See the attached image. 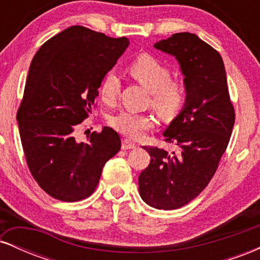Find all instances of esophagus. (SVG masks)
I'll use <instances>...</instances> for the list:
<instances>
[{"label":"esophagus","mask_w":260,"mask_h":260,"mask_svg":"<svg viewBox=\"0 0 260 260\" xmlns=\"http://www.w3.org/2000/svg\"><path fill=\"white\" fill-rule=\"evenodd\" d=\"M136 147L137 144L131 139H123V142H122V149L123 150H129V149H134Z\"/></svg>","instance_id":"esophagus-1"}]
</instances>
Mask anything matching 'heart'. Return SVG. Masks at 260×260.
<instances>
[{
	"label": "heart",
	"mask_w": 260,
	"mask_h": 260,
	"mask_svg": "<svg viewBox=\"0 0 260 260\" xmlns=\"http://www.w3.org/2000/svg\"><path fill=\"white\" fill-rule=\"evenodd\" d=\"M129 72L140 84L153 91V105L162 113H172L181 106L184 98L183 85L171 80L168 66L154 56L140 55L129 64ZM120 91V79L115 72H107L99 86L101 99L111 103ZM112 127L129 138L138 139L155 126V118L148 113L121 111L111 117Z\"/></svg>",
	"instance_id": "heart-1"
}]
</instances>
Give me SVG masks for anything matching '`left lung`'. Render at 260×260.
Instances as JSON below:
<instances>
[{"instance_id":"left-lung-1","label":"left lung","mask_w":260,"mask_h":260,"mask_svg":"<svg viewBox=\"0 0 260 260\" xmlns=\"http://www.w3.org/2000/svg\"><path fill=\"white\" fill-rule=\"evenodd\" d=\"M154 47L180 63L186 103L162 133L180 151L144 147L150 164L139 175V194L150 207L172 210L193 201L213 178L230 142L235 110L222 58L210 45L196 34L177 32Z\"/></svg>"}]
</instances>
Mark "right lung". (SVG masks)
<instances>
[{
	"mask_svg": "<svg viewBox=\"0 0 260 260\" xmlns=\"http://www.w3.org/2000/svg\"><path fill=\"white\" fill-rule=\"evenodd\" d=\"M128 45L127 38L73 25L49 39L32 58L17 121L28 168L52 198H88L106 161L121 149L120 136L110 127L92 132L85 143L77 142L73 132Z\"/></svg>",
	"mask_w": 260,
	"mask_h": 260,
	"instance_id": "add662e5",
	"label": "right lung"
}]
</instances>
